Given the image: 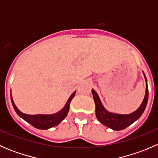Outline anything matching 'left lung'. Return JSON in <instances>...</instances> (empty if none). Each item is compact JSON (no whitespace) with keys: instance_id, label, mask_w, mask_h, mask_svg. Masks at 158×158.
Instances as JSON below:
<instances>
[{"instance_id":"8db88e82","label":"left lung","mask_w":158,"mask_h":158,"mask_svg":"<svg viewBox=\"0 0 158 158\" xmlns=\"http://www.w3.org/2000/svg\"><path fill=\"white\" fill-rule=\"evenodd\" d=\"M143 74H144L146 82L145 95H144V99H143L139 108L130 114H122L109 111L103 106L97 92L94 89H92V95H93L94 102H95V115H96L97 119L102 125L112 129V130L121 131L126 128L127 127L131 125L132 123H134L135 121H137L141 117V114L144 112V109H145L148 100V81L144 72H143Z\"/></svg>"}]
</instances>
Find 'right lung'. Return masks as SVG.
I'll list each match as a JSON object with an SVG mask.
<instances>
[{
    "label": "right lung",
    "instance_id": "right-lung-1",
    "mask_svg": "<svg viewBox=\"0 0 158 158\" xmlns=\"http://www.w3.org/2000/svg\"><path fill=\"white\" fill-rule=\"evenodd\" d=\"M76 91L73 92L72 95H70L69 99L66 102V105L60 111L58 112L53 113V114H27L23 113L20 111V110L17 109L15 103H14V100H13L12 95L10 94V99L11 102H12L13 107L14 110L17 112V114L20 116L21 118L26 121L27 122L33 125L34 128L37 129H40V130H47L52 127H55L58 125L67 116L68 112L69 111V105L71 102L72 99L74 98L75 95H76Z\"/></svg>",
    "mask_w": 158,
    "mask_h": 158
}]
</instances>
